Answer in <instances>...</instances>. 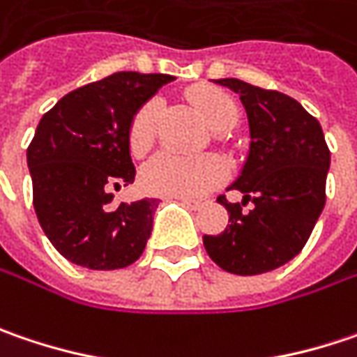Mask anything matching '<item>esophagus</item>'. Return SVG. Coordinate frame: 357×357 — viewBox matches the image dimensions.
Instances as JSON below:
<instances>
[{"label": "esophagus", "instance_id": "obj_1", "mask_svg": "<svg viewBox=\"0 0 357 357\" xmlns=\"http://www.w3.org/2000/svg\"><path fill=\"white\" fill-rule=\"evenodd\" d=\"M176 201H181L183 205H187L188 208H201V206H205L206 205V201L205 199H176Z\"/></svg>", "mask_w": 357, "mask_h": 357}]
</instances>
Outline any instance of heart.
Here are the masks:
<instances>
[{
    "label": "heart",
    "instance_id": "b5f03b06",
    "mask_svg": "<svg viewBox=\"0 0 357 357\" xmlns=\"http://www.w3.org/2000/svg\"><path fill=\"white\" fill-rule=\"evenodd\" d=\"M192 102L203 114L206 124L217 130H229L239 116V106L231 94L219 88H199L192 92ZM160 110L158 100L144 102L130 122L128 144L134 154H142L151 149L156 134V118ZM223 160L217 156L183 158L172 152H158L140 170V187L149 195L187 199L205 195L225 181Z\"/></svg>",
    "mask_w": 357,
    "mask_h": 357
}]
</instances>
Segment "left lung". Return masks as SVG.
<instances>
[{
	"mask_svg": "<svg viewBox=\"0 0 357 357\" xmlns=\"http://www.w3.org/2000/svg\"><path fill=\"white\" fill-rule=\"evenodd\" d=\"M239 94L249 120V152L231 188L240 203L219 197L229 223L205 235L206 253L235 275H259L285 265L303 249L326 205L330 149L319 122L297 102L237 78L215 80Z\"/></svg>",
	"mask_w": 357,
	"mask_h": 357,
	"instance_id": "1",
	"label": "left lung"
}]
</instances>
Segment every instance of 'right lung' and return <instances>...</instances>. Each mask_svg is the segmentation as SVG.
I'll use <instances>...</instances> for the list:
<instances>
[{
  "label": "right lung",
  "instance_id": "1",
  "mask_svg": "<svg viewBox=\"0 0 357 357\" xmlns=\"http://www.w3.org/2000/svg\"><path fill=\"white\" fill-rule=\"evenodd\" d=\"M174 78L118 72L66 94L27 146L33 208L60 255L88 269H122L142 255L158 199L112 205L134 181L128 130L136 110Z\"/></svg>",
  "mask_w": 357,
  "mask_h": 357
}]
</instances>
